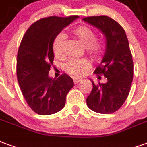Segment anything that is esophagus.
Returning a JSON list of instances; mask_svg holds the SVG:
<instances>
[{
	"label": "esophagus",
	"mask_w": 147,
	"mask_h": 147,
	"mask_svg": "<svg viewBox=\"0 0 147 147\" xmlns=\"http://www.w3.org/2000/svg\"><path fill=\"white\" fill-rule=\"evenodd\" d=\"M81 81V78H74V84H78V82H80Z\"/></svg>",
	"instance_id": "1"
}]
</instances>
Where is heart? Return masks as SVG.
Listing matches in <instances>:
<instances>
[{"label":"heart","instance_id":"1","mask_svg":"<svg viewBox=\"0 0 147 147\" xmlns=\"http://www.w3.org/2000/svg\"><path fill=\"white\" fill-rule=\"evenodd\" d=\"M73 35L87 49V52L93 60L102 59L107 51V43L96 39V33L88 26H80L72 30ZM66 37L63 34H58L55 38L52 49L55 56L60 59L63 56V45ZM90 67L89 62L84 59H74L66 63L64 69L73 76H81Z\"/></svg>","mask_w":147,"mask_h":147}]
</instances>
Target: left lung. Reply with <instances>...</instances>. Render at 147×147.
<instances>
[{
  "label": "left lung",
  "mask_w": 147,
  "mask_h": 147,
  "mask_svg": "<svg viewBox=\"0 0 147 147\" xmlns=\"http://www.w3.org/2000/svg\"><path fill=\"white\" fill-rule=\"evenodd\" d=\"M84 22L96 26L106 37L107 51L100 65L95 70L107 81L95 84L87 98V105L99 113H112L121 108L128 98L133 79V61L128 38L122 26L107 16L85 17Z\"/></svg>",
  "instance_id": "left-lung-1"
}]
</instances>
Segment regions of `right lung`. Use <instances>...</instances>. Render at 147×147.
Here are the masks:
<instances>
[{
	"instance_id": "right-lung-1",
	"label": "right lung",
	"mask_w": 147,
	"mask_h": 147,
	"mask_svg": "<svg viewBox=\"0 0 147 147\" xmlns=\"http://www.w3.org/2000/svg\"><path fill=\"white\" fill-rule=\"evenodd\" d=\"M50 16L33 23L26 32L17 55V79L29 107L40 115L57 113L66 104V96L74 87V81L63 74L58 78H49L53 65L52 45L55 38L78 19Z\"/></svg>"
}]
</instances>
